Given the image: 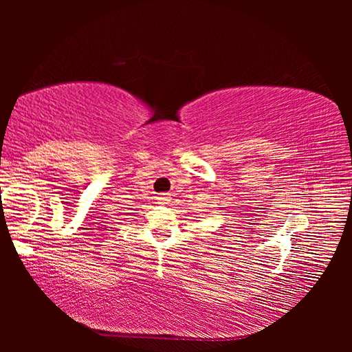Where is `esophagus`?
Segmentation results:
<instances>
[{
    "label": "esophagus",
    "mask_w": 352,
    "mask_h": 352,
    "mask_svg": "<svg viewBox=\"0 0 352 352\" xmlns=\"http://www.w3.org/2000/svg\"><path fill=\"white\" fill-rule=\"evenodd\" d=\"M169 198H170V195H169V193H166V192H162V193H159V195H157V199H159L160 203H164V204L168 203Z\"/></svg>",
    "instance_id": "1"
}]
</instances>
